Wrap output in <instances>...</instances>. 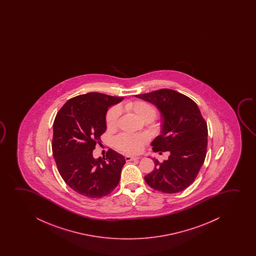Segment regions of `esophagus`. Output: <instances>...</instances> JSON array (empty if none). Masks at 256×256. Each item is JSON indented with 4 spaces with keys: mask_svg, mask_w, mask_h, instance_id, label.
Here are the masks:
<instances>
[{
    "mask_svg": "<svg viewBox=\"0 0 256 256\" xmlns=\"http://www.w3.org/2000/svg\"><path fill=\"white\" fill-rule=\"evenodd\" d=\"M140 158L139 156H126L125 159L126 162L133 161V160H139Z\"/></svg>",
    "mask_w": 256,
    "mask_h": 256,
    "instance_id": "1",
    "label": "esophagus"
}]
</instances>
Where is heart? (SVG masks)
<instances>
[{"label":"heart","mask_w":256,"mask_h":256,"mask_svg":"<svg viewBox=\"0 0 256 256\" xmlns=\"http://www.w3.org/2000/svg\"><path fill=\"white\" fill-rule=\"evenodd\" d=\"M124 108L126 111L133 112L139 119L142 120H152L156 114V110L154 106L144 100L126 102ZM119 114L120 109L117 106L112 108L109 110L106 116V123L108 128H116ZM145 140L146 137L144 136H132L122 134L116 138V144L120 150L125 151L126 153H137L140 150Z\"/></svg>","instance_id":"heart-1"}]
</instances>
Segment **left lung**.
Here are the masks:
<instances>
[{
	"label": "left lung",
	"instance_id": "8db88e82",
	"mask_svg": "<svg viewBox=\"0 0 256 256\" xmlns=\"http://www.w3.org/2000/svg\"><path fill=\"white\" fill-rule=\"evenodd\" d=\"M136 97L154 105L161 114V132L151 142L154 152L168 151V160L153 158L154 168L144 179L164 193L182 192L196 178L207 150V125L192 98L172 89Z\"/></svg>",
	"mask_w": 256,
	"mask_h": 256
}]
</instances>
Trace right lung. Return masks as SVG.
<instances>
[{"instance_id": "1", "label": "right lung", "mask_w": 256, "mask_h": 256, "mask_svg": "<svg viewBox=\"0 0 256 256\" xmlns=\"http://www.w3.org/2000/svg\"><path fill=\"white\" fill-rule=\"evenodd\" d=\"M123 98L88 92L69 100L56 116L53 158L64 181L80 195L100 198L119 184L125 158L110 148L106 158H94L92 150L106 130L108 110Z\"/></svg>"}]
</instances>
